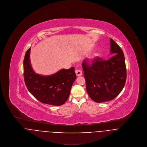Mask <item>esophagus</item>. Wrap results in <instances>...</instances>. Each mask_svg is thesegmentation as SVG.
<instances>
[{
  "mask_svg": "<svg viewBox=\"0 0 147 147\" xmlns=\"http://www.w3.org/2000/svg\"><path fill=\"white\" fill-rule=\"evenodd\" d=\"M76 75L77 76H81L82 75V72L81 70H78V69H76Z\"/></svg>",
  "mask_w": 147,
  "mask_h": 147,
  "instance_id": "34e87169",
  "label": "esophagus"
}]
</instances>
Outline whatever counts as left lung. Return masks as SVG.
<instances>
[{"mask_svg": "<svg viewBox=\"0 0 147 147\" xmlns=\"http://www.w3.org/2000/svg\"><path fill=\"white\" fill-rule=\"evenodd\" d=\"M110 47L111 54L115 55L108 60L98 57L90 64L85 59L82 63L88 94L97 103L114 99L121 91L126 81L124 53L112 38H110Z\"/></svg>", "mask_w": 147, "mask_h": 147, "instance_id": "1", "label": "left lung"}]
</instances>
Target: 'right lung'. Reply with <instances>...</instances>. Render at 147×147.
I'll return each mask as SVG.
<instances>
[{
  "label": "right lung",
  "instance_id": "right-lung-1",
  "mask_svg": "<svg viewBox=\"0 0 147 147\" xmlns=\"http://www.w3.org/2000/svg\"><path fill=\"white\" fill-rule=\"evenodd\" d=\"M30 48L26 52L23 61L24 81L28 91L42 103L62 105L67 100L76 79L74 67L62 69L54 74L47 76L36 74L30 64Z\"/></svg>",
  "mask_w": 147,
  "mask_h": 147
}]
</instances>
